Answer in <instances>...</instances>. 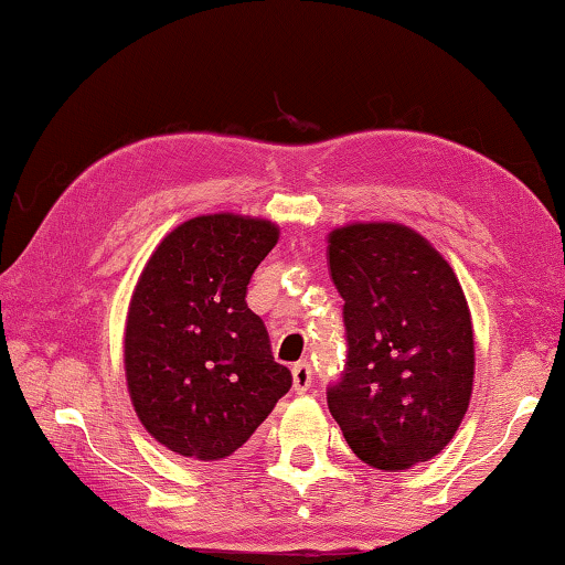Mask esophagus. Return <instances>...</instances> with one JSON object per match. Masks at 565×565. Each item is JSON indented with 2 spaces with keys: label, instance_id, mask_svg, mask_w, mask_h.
Wrapping results in <instances>:
<instances>
[{
  "label": "esophagus",
  "instance_id": "34e87169",
  "mask_svg": "<svg viewBox=\"0 0 565 565\" xmlns=\"http://www.w3.org/2000/svg\"><path fill=\"white\" fill-rule=\"evenodd\" d=\"M310 381H312V371L308 363H295L292 366V388L295 394H306L310 388Z\"/></svg>",
  "mask_w": 565,
  "mask_h": 565
}]
</instances>
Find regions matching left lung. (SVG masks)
<instances>
[{
  "mask_svg": "<svg viewBox=\"0 0 565 565\" xmlns=\"http://www.w3.org/2000/svg\"><path fill=\"white\" fill-rule=\"evenodd\" d=\"M343 298L349 361L328 409L353 455L386 472L445 449L475 381L472 316L437 247L398 222H351L328 234Z\"/></svg>",
  "mask_w": 565,
  "mask_h": 565,
  "instance_id": "1",
  "label": "left lung"
}]
</instances>
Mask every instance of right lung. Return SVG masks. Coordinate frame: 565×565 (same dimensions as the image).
I'll return each instance as SVG.
<instances>
[{"label":"right lung","mask_w":565,"mask_h":565,"mask_svg":"<svg viewBox=\"0 0 565 565\" xmlns=\"http://www.w3.org/2000/svg\"><path fill=\"white\" fill-rule=\"evenodd\" d=\"M277 239L270 220L202 214L173 227L138 275L124 331L128 396L171 452L199 462L234 455L292 386L245 302Z\"/></svg>","instance_id":"right-lung-1"}]
</instances>
